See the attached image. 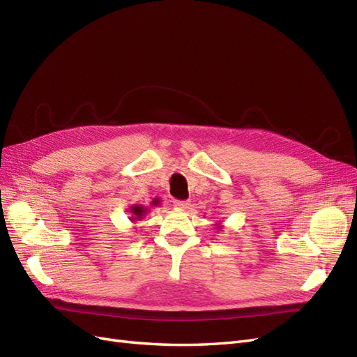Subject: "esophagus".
I'll return each instance as SVG.
<instances>
[{
  "mask_svg": "<svg viewBox=\"0 0 357 357\" xmlns=\"http://www.w3.org/2000/svg\"><path fill=\"white\" fill-rule=\"evenodd\" d=\"M174 207L177 208H189L190 207V202L189 201H183V199H174Z\"/></svg>",
  "mask_w": 357,
  "mask_h": 357,
  "instance_id": "obj_1",
  "label": "esophagus"
}]
</instances>
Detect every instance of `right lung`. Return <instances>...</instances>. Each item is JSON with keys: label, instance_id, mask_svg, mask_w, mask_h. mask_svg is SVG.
<instances>
[{"label": "right lung", "instance_id": "obj_1", "mask_svg": "<svg viewBox=\"0 0 357 357\" xmlns=\"http://www.w3.org/2000/svg\"><path fill=\"white\" fill-rule=\"evenodd\" d=\"M132 213L135 214V218L139 219L143 215V213H144V208L139 207V205H137V207H132Z\"/></svg>", "mask_w": 357, "mask_h": 357}]
</instances>
